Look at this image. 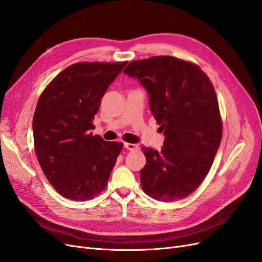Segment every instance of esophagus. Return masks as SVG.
I'll use <instances>...</instances> for the list:
<instances>
[{"label":"esophagus","instance_id":"1","mask_svg":"<svg viewBox=\"0 0 262 262\" xmlns=\"http://www.w3.org/2000/svg\"><path fill=\"white\" fill-rule=\"evenodd\" d=\"M123 146L129 149V150H134V149H139V145L138 144H133V143H124Z\"/></svg>","mask_w":262,"mask_h":262}]
</instances>
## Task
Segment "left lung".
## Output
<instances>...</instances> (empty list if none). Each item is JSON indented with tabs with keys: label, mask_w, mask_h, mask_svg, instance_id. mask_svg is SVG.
Here are the masks:
<instances>
[{
	"label": "left lung",
	"mask_w": 262,
	"mask_h": 262,
	"mask_svg": "<svg viewBox=\"0 0 262 262\" xmlns=\"http://www.w3.org/2000/svg\"><path fill=\"white\" fill-rule=\"evenodd\" d=\"M123 73L146 90L149 110L165 136L162 150L142 147L146 157L140 170L142 189L158 201L184 199L208 175L222 140L210 78L200 67L169 55L133 61Z\"/></svg>",
	"instance_id": "obj_1"
}]
</instances>
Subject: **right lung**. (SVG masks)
<instances>
[{
    "mask_svg": "<svg viewBox=\"0 0 262 262\" xmlns=\"http://www.w3.org/2000/svg\"><path fill=\"white\" fill-rule=\"evenodd\" d=\"M126 61L80 62L55 76L39 97L33 119L39 165L57 191L73 201L105 190L123 144L91 132L109 85Z\"/></svg>",
    "mask_w": 262,
    "mask_h": 262,
    "instance_id": "add662e5",
    "label": "right lung"
}]
</instances>
